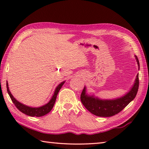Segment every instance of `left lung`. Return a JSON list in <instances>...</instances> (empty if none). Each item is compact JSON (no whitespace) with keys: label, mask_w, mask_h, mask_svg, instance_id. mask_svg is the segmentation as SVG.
<instances>
[{"label":"left lung","mask_w":149,"mask_h":149,"mask_svg":"<svg viewBox=\"0 0 149 149\" xmlns=\"http://www.w3.org/2000/svg\"><path fill=\"white\" fill-rule=\"evenodd\" d=\"M135 56L139 70V62L137 56ZM139 84V74H137L134 84L130 91L123 97L112 100H102L93 95L90 96L86 93V87H85L81 94V101L84 107L93 114L100 117L112 116L121 112L135 99L138 91Z\"/></svg>","instance_id":"1"}]
</instances>
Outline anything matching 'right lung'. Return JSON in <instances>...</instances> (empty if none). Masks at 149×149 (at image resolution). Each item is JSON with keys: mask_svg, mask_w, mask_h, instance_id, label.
<instances>
[{"mask_svg": "<svg viewBox=\"0 0 149 149\" xmlns=\"http://www.w3.org/2000/svg\"><path fill=\"white\" fill-rule=\"evenodd\" d=\"M64 83L65 81H63L61 83V84H60L58 85L56 88V89L54 91L53 96H52L51 99L50 100V101L48 102L47 104L42 106V107H37V108L30 107H28V106L23 104L22 103L19 102V101H17V100L13 97V95L11 94L10 91L8 84V83H7V81H6V88H7V91H8V93L10 96V97L12 101L13 102L14 105L16 106V108L20 111V112H22V113H24V114H26L27 116H29L41 117V116H43L48 114V113L50 112V110L52 109V108H53L54 105L55 101H56L58 93L59 91L60 90V89H61L62 86L64 85Z\"/></svg>", "mask_w": 149, "mask_h": 149, "instance_id": "add662e5", "label": "right lung"}]
</instances>
